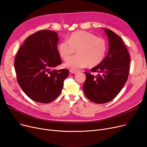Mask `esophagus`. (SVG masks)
I'll return each mask as SVG.
<instances>
[{"label": "esophagus", "instance_id": "34e87169", "mask_svg": "<svg viewBox=\"0 0 147 147\" xmlns=\"http://www.w3.org/2000/svg\"><path fill=\"white\" fill-rule=\"evenodd\" d=\"M69 71H70L71 73H73V74H75L76 73L78 72V70H76V69H70Z\"/></svg>", "mask_w": 147, "mask_h": 147}]
</instances>
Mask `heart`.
<instances>
[{"label":"heart","instance_id":"b5f03b06","mask_svg":"<svg viewBox=\"0 0 147 147\" xmlns=\"http://www.w3.org/2000/svg\"><path fill=\"white\" fill-rule=\"evenodd\" d=\"M57 52L64 61L67 60L76 50L77 55L69 58L64 63V67L76 69L86 67H93L99 65L104 58L107 51V43L100 37L90 32L78 31L73 32L68 40L60 42Z\"/></svg>","mask_w":147,"mask_h":147}]
</instances>
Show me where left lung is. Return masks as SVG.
Returning a JSON list of instances; mask_svg holds the SVG:
<instances>
[{
    "label": "left lung",
    "mask_w": 147,
    "mask_h": 147,
    "mask_svg": "<svg viewBox=\"0 0 147 147\" xmlns=\"http://www.w3.org/2000/svg\"><path fill=\"white\" fill-rule=\"evenodd\" d=\"M104 30L108 39V51L104 59L91 72H85L86 80L83 89L85 95L96 104H105L119 93L127 80L130 57L121 38L107 28Z\"/></svg>",
    "instance_id": "1"
}]
</instances>
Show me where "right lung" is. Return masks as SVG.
Masks as SVG:
<instances>
[{"label": "right lung", "instance_id": "right-lung-1", "mask_svg": "<svg viewBox=\"0 0 147 147\" xmlns=\"http://www.w3.org/2000/svg\"><path fill=\"white\" fill-rule=\"evenodd\" d=\"M59 40L56 32L37 31L26 38L16 54L18 82L32 100L47 104L61 93L69 71L54 69L62 63L57 50Z\"/></svg>", "mask_w": 147, "mask_h": 147}]
</instances>
